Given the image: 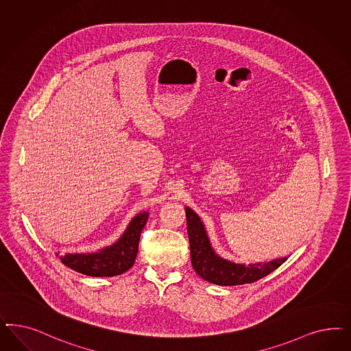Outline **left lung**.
Wrapping results in <instances>:
<instances>
[{"instance_id":"left-lung-1","label":"left lung","mask_w":351,"mask_h":351,"mask_svg":"<svg viewBox=\"0 0 351 351\" xmlns=\"http://www.w3.org/2000/svg\"><path fill=\"white\" fill-rule=\"evenodd\" d=\"M186 209L187 217V232L190 240L191 250V263L193 270L204 280L217 285H240V284L254 283L276 270L287 261L276 258L270 262H257V263H235L225 260L215 253L206 231L204 228L200 217L190 209Z\"/></svg>"}]
</instances>
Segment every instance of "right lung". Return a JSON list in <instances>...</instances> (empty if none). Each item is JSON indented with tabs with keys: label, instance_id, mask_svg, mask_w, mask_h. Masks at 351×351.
I'll return each mask as SVG.
<instances>
[{
	"label": "right lung",
	"instance_id": "obj_1",
	"mask_svg": "<svg viewBox=\"0 0 351 351\" xmlns=\"http://www.w3.org/2000/svg\"><path fill=\"white\" fill-rule=\"evenodd\" d=\"M148 212L136 215L114 244L93 253H68L59 258L69 269L89 276H116L128 271L136 262L138 244Z\"/></svg>",
	"mask_w": 351,
	"mask_h": 351
}]
</instances>
